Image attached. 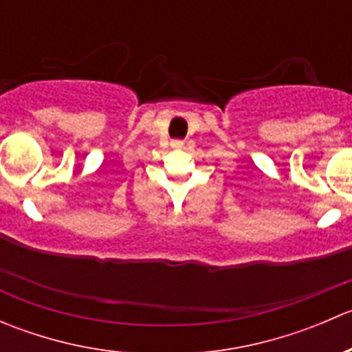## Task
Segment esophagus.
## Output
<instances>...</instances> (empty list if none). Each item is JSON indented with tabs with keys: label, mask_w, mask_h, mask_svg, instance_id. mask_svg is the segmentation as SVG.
<instances>
[{
	"label": "esophagus",
	"mask_w": 352,
	"mask_h": 352,
	"mask_svg": "<svg viewBox=\"0 0 352 352\" xmlns=\"http://www.w3.org/2000/svg\"><path fill=\"white\" fill-rule=\"evenodd\" d=\"M180 144H182V143H180V141H177V146H180Z\"/></svg>",
	"instance_id": "obj_1"
}]
</instances>
